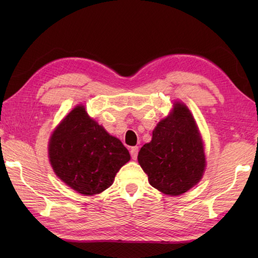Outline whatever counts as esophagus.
<instances>
[{
  "label": "esophagus",
  "mask_w": 258,
  "mask_h": 258,
  "mask_svg": "<svg viewBox=\"0 0 258 258\" xmlns=\"http://www.w3.org/2000/svg\"><path fill=\"white\" fill-rule=\"evenodd\" d=\"M138 154H139V147L134 146L131 149V156H132L133 160H136L138 158Z\"/></svg>",
  "instance_id": "esophagus-1"
}]
</instances>
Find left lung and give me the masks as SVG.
I'll list each match as a JSON object with an SVG mask.
<instances>
[{"instance_id": "1", "label": "left lung", "mask_w": 258, "mask_h": 258, "mask_svg": "<svg viewBox=\"0 0 258 258\" xmlns=\"http://www.w3.org/2000/svg\"><path fill=\"white\" fill-rule=\"evenodd\" d=\"M138 160L150 184L166 195H180L200 182L206 165L204 146L184 103H175L171 114L156 125Z\"/></svg>"}]
</instances>
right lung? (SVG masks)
<instances>
[{"label": "right lung", "mask_w": 258, "mask_h": 258, "mask_svg": "<svg viewBox=\"0 0 258 258\" xmlns=\"http://www.w3.org/2000/svg\"><path fill=\"white\" fill-rule=\"evenodd\" d=\"M48 157L58 178L80 194H100L114 182L119 168L131 160L118 139L74 107L51 135Z\"/></svg>", "instance_id": "obj_1"}]
</instances>
